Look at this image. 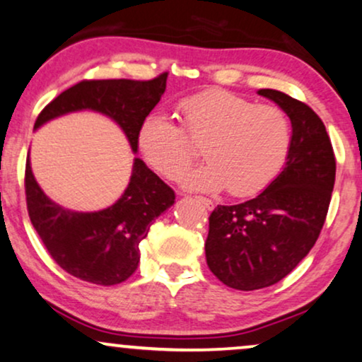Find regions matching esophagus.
Segmentation results:
<instances>
[{"label": "esophagus", "instance_id": "1", "mask_svg": "<svg viewBox=\"0 0 362 362\" xmlns=\"http://www.w3.org/2000/svg\"><path fill=\"white\" fill-rule=\"evenodd\" d=\"M195 199H197V200H199V202H200V204H202L205 209H209V210H212V209H214V202H212V200L205 199V197H195Z\"/></svg>", "mask_w": 362, "mask_h": 362}]
</instances>
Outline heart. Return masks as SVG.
Masks as SVG:
<instances>
[{
  "mask_svg": "<svg viewBox=\"0 0 362 362\" xmlns=\"http://www.w3.org/2000/svg\"><path fill=\"white\" fill-rule=\"evenodd\" d=\"M182 128L163 113L141 122L139 147L155 170L175 178L194 162L204 144L209 162L185 173V189L215 192L227 187L247 197L265 189L286 162L289 118L274 105H255L223 90H207L178 103ZM189 136L188 139L186 136Z\"/></svg>",
  "mask_w": 362,
  "mask_h": 362,
  "instance_id": "obj_1",
  "label": "heart"
}]
</instances>
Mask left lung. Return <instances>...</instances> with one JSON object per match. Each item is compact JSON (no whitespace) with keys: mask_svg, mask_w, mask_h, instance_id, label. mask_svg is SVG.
Here are the masks:
<instances>
[{"mask_svg":"<svg viewBox=\"0 0 362 362\" xmlns=\"http://www.w3.org/2000/svg\"><path fill=\"white\" fill-rule=\"evenodd\" d=\"M289 117L291 147L282 172L255 199L217 205L209 217L207 265L237 291L274 286L317 240L336 180L326 127L313 108L277 90H259Z\"/></svg>","mask_w":362,"mask_h":362,"instance_id":"left-lung-1","label":"left lung"}]
</instances>
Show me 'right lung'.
Segmentation results:
<instances>
[{
  "instance_id": "add662e5",
  "label": "right lung",
  "mask_w": 362,
  "mask_h": 362,
  "mask_svg": "<svg viewBox=\"0 0 362 362\" xmlns=\"http://www.w3.org/2000/svg\"><path fill=\"white\" fill-rule=\"evenodd\" d=\"M165 88L167 73L148 81H80L43 108L35 130L53 118L91 110L115 122L136 153L141 122ZM25 190L31 223L54 262L73 277L98 286H115L136 271L140 242L155 218L175 204L173 190L139 157L134 158L130 182L120 199L98 212H73L54 204L36 182L30 155Z\"/></svg>"
}]
</instances>
